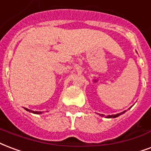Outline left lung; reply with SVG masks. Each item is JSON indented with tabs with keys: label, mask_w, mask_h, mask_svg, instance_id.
I'll use <instances>...</instances> for the list:
<instances>
[{
	"label": "left lung",
	"mask_w": 151,
	"mask_h": 151,
	"mask_svg": "<svg viewBox=\"0 0 151 151\" xmlns=\"http://www.w3.org/2000/svg\"><path fill=\"white\" fill-rule=\"evenodd\" d=\"M124 112H125V111L120 112V113L116 114V115H111V116H107V117H108V118H112V117H113V118H116V117H118V116H119L122 115V114H124ZM101 116H104V115H101Z\"/></svg>",
	"instance_id": "1"
}]
</instances>
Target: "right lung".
I'll return each instance as SVG.
<instances>
[{
    "mask_svg": "<svg viewBox=\"0 0 151 151\" xmlns=\"http://www.w3.org/2000/svg\"><path fill=\"white\" fill-rule=\"evenodd\" d=\"M27 111H31V112H33V113H35V114H40V113H42V111H31V110H29V109H25Z\"/></svg>",
    "mask_w": 151,
    "mask_h": 151,
    "instance_id": "add662e5",
    "label": "right lung"
}]
</instances>
